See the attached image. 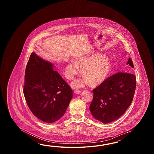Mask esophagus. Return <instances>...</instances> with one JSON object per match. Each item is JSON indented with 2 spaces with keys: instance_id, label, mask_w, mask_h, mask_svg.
Returning a JSON list of instances; mask_svg holds the SVG:
<instances>
[{
  "instance_id": "34e87169",
  "label": "esophagus",
  "mask_w": 154,
  "mask_h": 154,
  "mask_svg": "<svg viewBox=\"0 0 154 154\" xmlns=\"http://www.w3.org/2000/svg\"><path fill=\"white\" fill-rule=\"evenodd\" d=\"M74 92L75 94H79L81 92V91L80 90H74Z\"/></svg>"
}]
</instances>
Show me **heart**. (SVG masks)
<instances>
[{"instance_id": "obj_1", "label": "heart", "mask_w": 154, "mask_h": 154, "mask_svg": "<svg viewBox=\"0 0 154 154\" xmlns=\"http://www.w3.org/2000/svg\"><path fill=\"white\" fill-rule=\"evenodd\" d=\"M85 77L77 79L72 83L74 88H80L88 82L91 85H98L108 77L111 68V63L108 57L105 54L86 55L75 59V62L67 63L64 75L68 80H73L80 72Z\"/></svg>"}]
</instances>
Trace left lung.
<instances>
[{
    "instance_id": "left-lung-1",
    "label": "left lung",
    "mask_w": 154,
    "mask_h": 154,
    "mask_svg": "<svg viewBox=\"0 0 154 154\" xmlns=\"http://www.w3.org/2000/svg\"><path fill=\"white\" fill-rule=\"evenodd\" d=\"M127 64L128 72H119L108 77L92 90L94 97L90 106L92 116L103 123L116 121L131 105L136 88V77L131 72L134 68L131 58Z\"/></svg>"
}]
</instances>
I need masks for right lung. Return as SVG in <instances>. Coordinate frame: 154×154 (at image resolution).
Here are the masks:
<instances>
[{
	"label": "right lung",
	"mask_w": 154,
	"mask_h": 154,
	"mask_svg": "<svg viewBox=\"0 0 154 154\" xmlns=\"http://www.w3.org/2000/svg\"><path fill=\"white\" fill-rule=\"evenodd\" d=\"M51 63L35 52L26 66L23 94L34 116L42 121L53 123L64 115L72 97V91Z\"/></svg>",
	"instance_id": "right-lung-1"
}]
</instances>
